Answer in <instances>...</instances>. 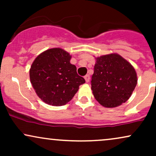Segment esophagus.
I'll list each match as a JSON object with an SVG mask.
<instances>
[{"instance_id":"esophagus-1","label":"esophagus","mask_w":156,"mask_h":156,"mask_svg":"<svg viewBox=\"0 0 156 156\" xmlns=\"http://www.w3.org/2000/svg\"><path fill=\"white\" fill-rule=\"evenodd\" d=\"M84 78H85V80L87 83H88V82L89 81V80H90V76H89V75H86L85 76H84Z\"/></svg>"}]
</instances>
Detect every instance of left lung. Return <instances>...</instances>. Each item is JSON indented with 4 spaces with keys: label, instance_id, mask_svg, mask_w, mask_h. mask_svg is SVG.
<instances>
[{
    "label": "left lung",
    "instance_id": "1",
    "mask_svg": "<svg viewBox=\"0 0 156 156\" xmlns=\"http://www.w3.org/2000/svg\"><path fill=\"white\" fill-rule=\"evenodd\" d=\"M137 84L133 66L116 53L96 58L91 86L94 98L106 108H114L129 99Z\"/></svg>",
    "mask_w": 156,
    "mask_h": 156
}]
</instances>
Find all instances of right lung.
<instances>
[{
    "label": "right lung",
    "instance_id": "1",
    "mask_svg": "<svg viewBox=\"0 0 156 156\" xmlns=\"http://www.w3.org/2000/svg\"><path fill=\"white\" fill-rule=\"evenodd\" d=\"M71 55L61 48H52L39 54L30 69V80L39 98L47 104L61 106L73 99L85 83L71 64Z\"/></svg>",
    "mask_w": 156,
    "mask_h": 156
}]
</instances>
